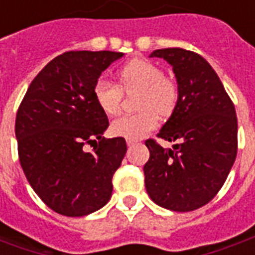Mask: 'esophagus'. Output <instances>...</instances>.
<instances>
[{
  "instance_id": "obj_1",
  "label": "esophagus",
  "mask_w": 255,
  "mask_h": 255,
  "mask_svg": "<svg viewBox=\"0 0 255 255\" xmlns=\"http://www.w3.org/2000/svg\"><path fill=\"white\" fill-rule=\"evenodd\" d=\"M135 143H136V140H132V139H127L128 146H133Z\"/></svg>"
}]
</instances>
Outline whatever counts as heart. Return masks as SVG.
Masks as SVG:
<instances>
[{
  "instance_id": "obj_1",
  "label": "heart",
  "mask_w": 255,
  "mask_h": 255,
  "mask_svg": "<svg viewBox=\"0 0 255 255\" xmlns=\"http://www.w3.org/2000/svg\"><path fill=\"white\" fill-rule=\"evenodd\" d=\"M120 85L106 78H100L94 84V97L97 104L108 116L120 111L123 90L139 93L136 115H123L112 122V132L126 139L143 138L144 135L158 126V115L171 116L176 109L179 90L176 83L165 78L162 68L144 58L129 61L119 72Z\"/></svg>"
}]
</instances>
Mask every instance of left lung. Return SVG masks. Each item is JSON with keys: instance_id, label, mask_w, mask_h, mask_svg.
<instances>
[{"instance_id": "1", "label": "left lung", "mask_w": 255, "mask_h": 255, "mask_svg": "<svg viewBox=\"0 0 255 255\" xmlns=\"http://www.w3.org/2000/svg\"><path fill=\"white\" fill-rule=\"evenodd\" d=\"M150 57L164 58L173 69L179 101L158 138L176 142L164 149L153 139L144 164L146 191L161 208L191 212L223 187L238 151L235 106L210 64L197 53L171 47Z\"/></svg>"}]
</instances>
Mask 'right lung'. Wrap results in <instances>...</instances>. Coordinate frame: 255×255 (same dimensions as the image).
Returning <instances> with one entry per match:
<instances>
[{"label":"right lung","mask_w":255,"mask_h":255,"mask_svg":"<svg viewBox=\"0 0 255 255\" xmlns=\"http://www.w3.org/2000/svg\"><path fill=\"white\" fill-rule=\"evenodd\" d=\"M123 56L63 53L36 75L20 104L14 126L20 165L38 197L58 214L87 216L111 199L112 177L127 144L122 136H102L109 122L94 84Z\"/></svg>","instance_id":"1"}]
</instances>
